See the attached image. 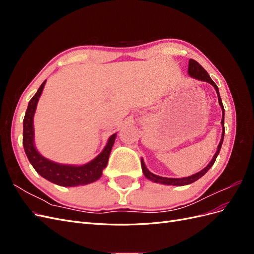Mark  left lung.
Returning <instances> with one entry per match:
<instances>
[{
	"label": "left lung",
	"instance_id": "1",
	"mask_svg": "<svg viewBox=\"0 0 254 254\" xmlns=\"http://www.w3.org/2000/svg\"><path fill=\"white\" fill-rule=\"evenodd\" d=\"M188 73L189 75L190 76V77H193L197 80H200V81H205L207 83L212 84V86L214 87L215 91H216L217 93V97H218V103L221 107V111H222V119H221V126H222V134H221V139H220V142L217 146V150L216 152H215V155L213 156L211 162L207 164L203 170H201L200 172H198L194 175H191L190 177H184V178H166V177H161V176H158V175H155L152 174L151 172L148 171V168L146 167L145 163L143 159H141V165H142V171H143V174L144 176L147 178L148 180L152 181V182H156V183H161V184H165V186H177V187H182V186H188V184H190L193 183L195 181H197L199 178H201V177L210 170V168L213 166L215 160H216L218 153L220 151V148H221V145H222V142H224V135H225V109H224V105H222V102H221V98H220V95H219V90H218V87L216 86V83H215L211 77L210 75L207 74V72L204 70V68L199 64L197 61H195L194 59H190L189 61V68H188Z\"/></svg>",
	"mask_w": 254,
	"mask_h": 254
}]
</instances>
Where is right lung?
<instances>
[{
  "label": "right lung",
  "mask_w": 254,
  "mask_h": 254,
  "mask_svg": "<svg viewBox=\"0 0 254 254\" xmlns=\"http://www.w3.org/2000/svg\"><path fill=\"white\" fill-rule=\"evenodd\" d=\"M44 80L37 93L30 99L27 110L23 120V146L28 161L36 172L44 179H47L60 187H78L86 186L98 180L102 177L104 168L108 163L112 146L114 144L117 133L112 134L103 151L90 162L83 165H68L54 162L44 158L37 150L35 146V130H34V115L37 109V104L42 94L45 86Z\"/></svg>",
  "instance_id": "right-lung-1"
}]
</instances>
